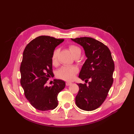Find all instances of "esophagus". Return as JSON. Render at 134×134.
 <instances>
[{
  "label": "esophagus",
  "instance_id": "obj_1",
  "mask_svg": "<svg viewBox=\"0 0 134 134\" xmlns=\"http://www.w3.org/2000/svg\"><path fill=\"white\" fill-rule=\"evenodd\" d=\"M72 84L71 82H66V85L67 86H70V85Z\"/></svg>",
  "mask_w": 134,
  "mask_h": 134
}]
</instances>
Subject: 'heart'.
Returning <instances> with one entry per match:
<instances>
[{
    "label": "heart",
    "mask_w": 134,
    "mask_h": 134,
    "mask_svg": "<svg viewBox=\"0 0 134 134\" xmlns=\"http://www.w3.org/2000/svg\"><path fill=\"white\" fill-rule=\"evenodd\" d=\"M71 54L74 58L79 56L81 55L80 48L75 45V44H70L69 46ZM60 52L59 48H56L54 50L51 55V62L53 65L56 66L58 64V56ZM78 72V69L74 66H64L61 68L57 72V76L59 78L66 81H71L73 80Z\"/></svg>",
    "instance_id": "heart-1"
}]
</instances>
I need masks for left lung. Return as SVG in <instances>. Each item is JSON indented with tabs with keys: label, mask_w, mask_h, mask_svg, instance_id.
Returning a JSON list of instances; mask_svg holds the SVG:
<instances>
[{
	"label": "left lung",
	"mask_w": 134,
	"mask_h": 134,
	"mask_svg": "<svg viewBox=\"0 0 134 134\" xmlns=\"http://www.w3.org/2000/svg\"><path fill=\"white\" fill-rule=\"evenodd\" d=\"M83 46L87 59L79 78L88 84H78L79 90L75 103L84 111H93L100 107L106 99L113 82L115 70L111 51L103 43L91 37L71 38Z\"/></svg>",
	"instance_id": "left-lung-1"
}]
</instances>
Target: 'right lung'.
Here are the masks:
<instances>
[{"label": "right lung", "mask_w": 134, "mask_h": 134, "mask_svg": "<svg viewBox=\"0 0 134 134\" xmlns=\"http://www.w3.org/2000/svg\"><path fill=\"white\" fill-rule=\"evenodd\" d=\"M48 36L36 37L28 43L23 53L20 66L21 84L27 100L40 111L58 106V95L65 86L64 81L54 79L52 86L47 81L54 75L51 55L55 47L64 41Z\"/></svg>", "instance_id": "1"}]
</instances>
